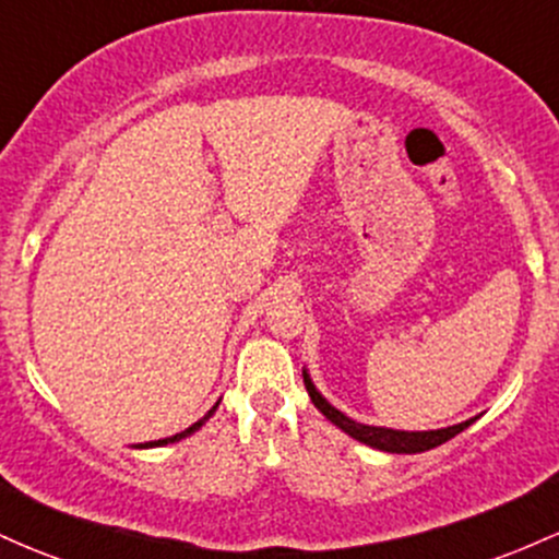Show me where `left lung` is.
I'll list each match as a JSON object with an SVG mask.
<instances>
[{
  "label": "left lung",
  "instance_id": "8db88e82",
  "mask_svg": "<svg viewBox=\"0 0 559 559\" xmlns=\"http://www.w3.org/2000/svg\"><path fill=\"white\" fill-rule=\"evenodd\" d=\"M305 377V388H308V395L312 401V406L321 411L323 416L331 421L334 427H340L342 432H347L349 438H355L358 443L371 445V449L384 451V453H421V451H432L438 445H443L445 440L456 438L459 432H464L469 425H475L477 416L462 421V425L453 427H440V429H416V432H408V429H392V427H377V425H360V421L349 419L347 414H342L340 408H334L326 397L321 395L316 388V382L310 379V371L302 369Z\"/></svg>",
  "mask_w": 559,
  "mask_h": 559
}]
</instances>
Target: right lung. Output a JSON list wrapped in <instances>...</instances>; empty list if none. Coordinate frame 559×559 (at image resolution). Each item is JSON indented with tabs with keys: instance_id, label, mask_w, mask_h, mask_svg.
Listing matches in <instances>:
<instances>
[{
	"instance_id": "right-lung-1",
	"label": "right lung",
	"mask_w": 559,
	"mask_h": 559,
	"mask_svg": "<svg viewBox=\"0 0 559 559\" xmlns=\"http://www.w3.org/2000/svg\"><path fill=\"white\" fill-rule=\"evenodd\" d=\"M217 406H219V401H217V403H214V406H212L210 411H206V414H204V416H201V419H199V421H195V425H190L188 429H182V432L171 435V438H162V440H151V443H138V445H134V449H162V445H169V443H177V440H186V438H190V435H193V432H199V429H201V427H204V425H206V421H210V419H212V416H214V411H217Z\"/></svg>"
}]
</instances>
